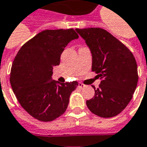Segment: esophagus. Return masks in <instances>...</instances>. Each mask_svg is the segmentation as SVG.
Here are the masks:
<instances>
[{
  "label": "esophagus",
  "mask_w": 147,
  "mask_h": 147,
  "mask_svg": "<svg viewBox=\"0 0 147 147\" xmlns=\"http://www.w3.org/2000/svg\"><path fill=\"white\" fill-rule=\"evenodd\" d=\"M78 87L79 88H85V87H86V85H84L83 83H81V82H80V83L78 84Z\"/></svg>",
  "instance_id": "esophagus-1"
}]
</instances>
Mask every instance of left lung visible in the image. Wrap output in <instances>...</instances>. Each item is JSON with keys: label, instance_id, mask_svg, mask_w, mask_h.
<instances>
[{"label": "left lung", "instance_id": "left-lung-1", "mask_svg": "<svg viewBox=\"0 0 147 147\" xmlns=\"http://www.w3.org/2000/svg\"><path fill=\"white\" fill-rule=\"evenodd\" d=\"M92 54V70L100 80L95 96L86 101L95 115L110 118L125 109L138 84V68L129 49L109 32L99 28L76 29Z\"/></svg>", "mask_w": 147, "mask_h": 147}]
</instances>
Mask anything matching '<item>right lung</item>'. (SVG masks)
I'll return each instance as SVG.
<instances>
[{
  "label": "right lung",
  "instance_id": "1",
  "mask_svg": "<svg viewBox=\"0 0 147 147\" xmlns=\"http://www.w3.org/2000/svg\"><path fill=\"white\" fill-rule=\"evenodd\" d=\"M74 29L45 30L24 44L12 62L10 83L23 109L38 120L52 121L67 109L78 82L52 79L53 67L69 42L78 38Z\"/></svg>",
  "mask_w": 147,
  "mask_h": 147
}]
</instances>
